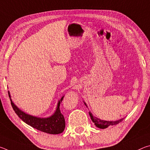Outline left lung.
Instances as JSON below:
<instances>
[{
	"label": "left lung",
	"instance_id": "obj_1",
	"mask_svg": "<svg viewBox=\"0 0 150 150\" xmlns=\"http://www.w3.org/2000/svg\"><path fill=\"white\" fill-rule=\"evenodd\" d=\"M85 103V105L87 106L86 105V103ZM89 115L91 116V120H92L93 122L95 123V125L98 127V128H100V129H105L108 128L109 126H113V125H116V124H117L118 123H120V122H122L123 120V118L120 119V120H116V121H106V120H100V119L98 118L95 117V116H94L92 113L89 112Z\"/></svg>",
	"mask_w": 150,
	"mask_h": 150
}]
</instances>
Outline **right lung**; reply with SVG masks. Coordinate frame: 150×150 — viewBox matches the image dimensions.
<instances>
[{
	"label": "right lung",
	"mask_w": 150,
	"mask_h": 150,
	"mask_svg": "<svg viewBox=\"0 0 150 150\" xmlns=\"http://www.w3.org/2000/svg\"><path fill=\"white\" fill-rule=\"evenodd\" d=\"M8 95L11 101V105L13 110L18 117L28 125L43 132L51 134H58L62 133L65 127L64 116L61 113L59 106L64 96H62L57 103L56 110L54 115L47 118H40L25 113L14 105L11 99L8 91Z\"/></svg>",
	"instance_id": "add662e5"
}]
</instances>
